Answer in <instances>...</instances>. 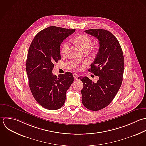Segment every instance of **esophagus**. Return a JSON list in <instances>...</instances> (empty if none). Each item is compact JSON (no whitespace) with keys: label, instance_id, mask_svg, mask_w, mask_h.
<instances>
[{"label":"esophagus","instance_id":"esophagus-1","mask_svg":"<svg viewBox=\"0 0 146 146\" xmlns=\"http://www.w3.org/2000/svg\"><path fill=\"white\" fill-rule=\"evenodd\" d=\"M73 77H74V78L75 80H77L78 79V76L76 73H74L73 74Z\"/></svg>","mask_w":146,"mask_h":146}]
</instances>
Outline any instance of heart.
<instances>
[{
	"mask_svg": "<svg viewBox=\"0 0 146 146\" xmlns=\"http://www.w3.org/2000/svg\"><path fill=\"white\" fill-rule=\"evenodd\" d=\"M75 41L76 44L83 50L89 49L93 44V41L92 38L86 35H80L78 36L76 39ZM69 41L64 42L60 48V53L62 54H65L66 53L68 48H69Z\"/></svg>",
	"mask_w": 146,
	"mask_h": 146,
	"instance_id": "1",
	"label": "heart"
}]
</instances>
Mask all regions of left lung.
Listing matches in <instances>:
<instances>
[{"instance_id":"8db88e82","label":"left lung","mask_w":146,"mask_h":146,"mask_svg":"<svg viewBox=\"0 0 146 146\" xmlns=\"http://www.w3.org/2000/svg\"><path fill=\"white\" fill-rule=\"evenodd\" d=\"M86 33L96 37L100 48L89 72L99 77L94 82L88 77H78L83 82L82 102L88 109L100 110L108 106L121 88L125 62L123 52L117 38L109 31L90 29Z\"/></svg>"}]
</instances>
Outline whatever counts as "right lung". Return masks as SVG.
Listing matches in <instances>:
<instances>
[{"mask_svg":"<svg viewBox=\"0 0 146 146\" xmlns=\"http://www.w3.org/2000/svg\"><path fill=\"white\" fill-rule=\"evenodd\" d=\"M74 29L55 26L40 31L29 48L26 71L31 93L44 108L55 110L65 102L66 92L74 81L70 72L53 75L54 63L61 60L60 45Z\"/></svg>","mask_w":146,"mask_h":146,"instance_id":"obj_1","label":"right lung"}]
</instances>
